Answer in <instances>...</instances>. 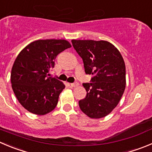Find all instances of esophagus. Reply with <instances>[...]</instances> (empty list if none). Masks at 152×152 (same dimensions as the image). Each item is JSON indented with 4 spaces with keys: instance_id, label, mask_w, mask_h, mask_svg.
Listing matches in <instances>:
<instances>
[{
    "instance_id": "obj_1",
    "label": "esophagus",
    "mask_w": 152,
    "mask_h": 152,
    "mask_svg": "<svg viewBox=\"0 0 152 152\" xmlns=\"http://www.w3.org/2000/svg\"><path fill=\"white\" fill-rule=\"evenodd\" d=\"M70 86H71V87H77L78 86H79V83H70Z\"/></svg>"
}]
</instances>
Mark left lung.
Wrapping results in <instances>:
<instances>
[{
    "label": "left lung",
    "mask_w": 152,
    "mask_h": 152,
    "mask_svg": "<svg viewBox=\"0 0 152 152\" xmlns=\"http://www.w3.org/2000/svg\"><path fill=\"white\" fill-rule=\"evenodd\" d=\"M72 44L83 58L86 73L92 75L90 83H83L87 94L79 101V107L91 118L105 117L115 108L125 89L124 59L107 41L72 39Z\"/></svg>",
    "instance_id": "left-lung-1"
}]
</instances>
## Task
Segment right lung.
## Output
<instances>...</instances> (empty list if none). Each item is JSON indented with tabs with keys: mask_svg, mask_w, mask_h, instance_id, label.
Returning a JSON list of instances; mask_svg holds the SVG:
<instances>
[{
	"mask_svg": "<svg viewBox=\"0 0 152 152\" xmlns=\"http://www.w3.org/2000/svg\"><path fill=\"white\" fill-rule=\"evenodd\" d=\"M70 47L65 39H38L18 54L12 65L11 83L18 102L28 112L42 115L56 107L65 86L49 72L57 55Z\"/></svg>",
	"mask_w": 152,
	"mask_h": 152,
	"instance_id": "1",
	"label": "right lung"
}]
</instances>
